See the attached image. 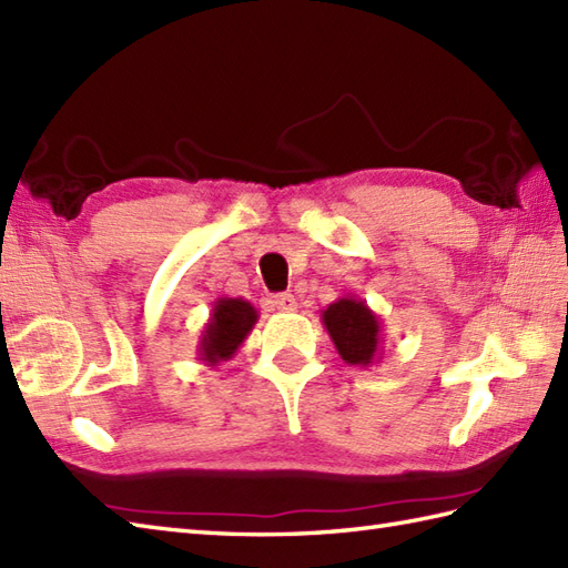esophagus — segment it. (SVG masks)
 <instances>
[{
  "label": "esophagus",
  "instance_id": "esophagus-1",
  "mask_svg": "<svg viewBox=\"0 0 568 568\" xmlns=\"http://www.w3.org/2000/svg\"><path fill=\"white\" fill-rule=\"evenodd\" d=\"M275 307L283 312H293V310H297V300L293 293H281V295H275Z\"/></svg>",
  "mask_w": 568,
  "mask_h": 568
}]
</instances>
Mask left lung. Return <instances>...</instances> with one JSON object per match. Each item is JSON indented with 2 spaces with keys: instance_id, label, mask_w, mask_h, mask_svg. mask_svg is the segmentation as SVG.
<instances>
[{
  "instance_id": "8db88e82",
  "label": "left lung",
  "mask_w": 568,
  "mask_h": 568,
  "mask_svg": "<svg viewBox=\"0 0 568 568\" xmlns=\"http://www.w3.org/2000/svg\"><path fill=\"white\" fill-rule=\"evenodd\" d=\"M322 324L329 332L342 361L348 366H373L383 354V327L366 300L346 295L322 310Z\"/></svg>"
}]
</instances>
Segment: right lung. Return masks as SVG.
<instances>
[{
  "label": "right lung",
  "mask_w": 568,
  "mask_h": 568,
  "mask_svg": "<svg viewBox=\"0 0 568 568\" xmlns=\"http://www.w3.org/2000/svg\"><path fill=\"white\" fill-rule=\"evenodd\" d=\"M258 312L244 297H216L210 320L200 332L197 358L207 366H220L246 342Z\"/></svg>",
  "instance_id": "obj_1"
}]
</instances>
